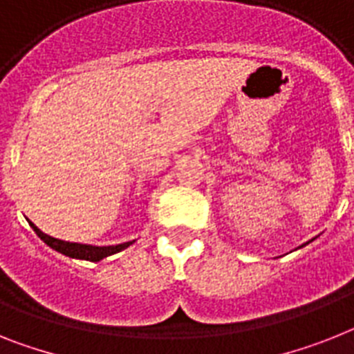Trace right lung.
<instances>
[{
	"mask_svg": "<svg viewBox=\"0 0 354 354\" xmlns=\"http://www.w3.org/2000/svg\"><path fill=\"white\" fill-rule=\"evenodd\" d=\"M32 228H34V232L43 239L44 243L48 246H52L53 250L61 252V254L68 255V257H75V259H84V261H100L104 257H108V255L117 254V252L124 250L127 246L131 245V243H122V245H115V246H93V245H81V243H68V241H61V239H55V237L46 236L44 232H41L39 228L35 227L34 223H30Z\"/></svg>",
	"mask_w": 354,
	"mask_h": 354,
	"instance_id": "right-lung-1",
	"label": "right lung"
}]
</instances>
